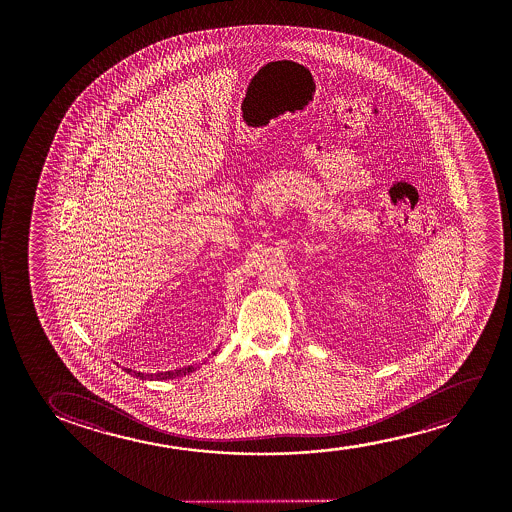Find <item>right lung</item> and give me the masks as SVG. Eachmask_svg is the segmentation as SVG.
Listing matches in <instances>:
<instances>
[{
  "label": "right lung",
  "instance_id": "obj_1",
  "mask_svg": "<svg viewBox=\"0 0 512 512\" xmlns=\"http://www.w3.org/2000/svg\"><path fill=\"white\" fill-rule=\"evenodd\" d=\"M138 374H140V372H138ZM164 376H166V374H164Z\"/></svg>",
  "mask_w": 512,
  "mask_h": 512
}]
</instances>
